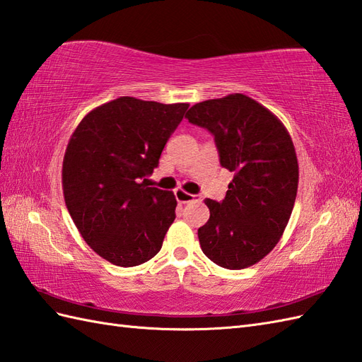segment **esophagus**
<instances>
[{
	"mask_svg": "<svg viewBox=\"0 0 362 362\" xmlns=\"http://www.w3.org/2000/svg\"><path fill=\"white\" fill-rule=\"evenodd\" d=\"M175 199H177L180 204H189V202H200L202 197L196 194H189V192L183 191V189H175Z\"/></svg>",
	"mask_w": 362,
	"mask_h": 362,
	"instance_id": "34e87169",
	"label": "esophagus"
}]
</instances>
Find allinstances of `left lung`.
Returning <instances> with one entry per match:
<instances>
[{"instance_id": "8db88e82", "label": "left lung", "mask_w": 362, "mask_h": 362, "mask_svg": "<svg viewBox=\"0 0 362 362\" xmlns=\"http://www.w3.org/2000/svg\"><path fill=\"white\" fill-rule=\"evenodd\" d=\"M185 117L213 134L221 165L234 173L222 202L205 200L202 251L228 270L255 265L279 242L295 206L299 166L290 134L243 94L196 103Z\"/></svg>"}]
</instances>
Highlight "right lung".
Returning <instances> with one entry per match:
<instances>
[{
    "label": "right lung",
    "mask_w": 362,
    "mask_h": 362,
    "mask_svg": "<svg viewBox=\"0 0 362 362\" xmlns=\"http://www.w3.org/2000/svg\"><path fill=\"white\" fill-rule=\"evenodd\" d=\"M188 106L115 98L85 115L67 143V211L88 245L114 265H140L162 248L177 200L145 177Z\"/></svg>",
    "instance_id": "right-lung-1"
}]
</instances>
